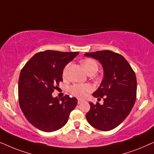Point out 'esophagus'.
<instances>
[{"instance_id":"obj_1","label":"esophagus","mask_w":154,"mask_h":154,"mask_svg":"<svg viewBox=\"0 0 154 154\" xmlns=\"http://www.w3.org/2000/svg\"><path fill=\"white\" fill-rule=\"evenodd\" d=\"M83 102H84V100L82 99H78V100H77L78 104H81L82 103H83Z\"/></svg>"}]
</instances>
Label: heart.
Segmentation results:
<instances>
[{"mask_svg":"<svg viewBox=\"0 0 154 154\" xmlns=\"http://www.w3.org/2000/svg\"><path fill=\"white\" fill-rule=\"evenodd\" d=\"M82 64L88 73L91 72H96L98 68V65L97 62L92 58H86L82 60ZM68 67L69 65H67L63 69V77H66L67 75ZM69 91L73 96L79 97V98H84L91 91V87L88 84H75L70 86Z\"/></svg>","mask_w":154,"mask_h":154,"instance_id":"b5f03b06","label":"heart"}]
</instances>
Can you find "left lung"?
I'll return each mask as SVG.
<instances>
[{"label": "left lung", "instance_id": "1", "mask_svg": "<svg viewBox=\"0 0 154 154\" xmlns=\"http://www.w3.org/2000/svg\"><path fill=\"white\" fill-rule=\"evenodd\" d=\"M84 55L98 60L104 70L100 86L93 94L96 98H103V105L90 103L91 109L86 114V119L95 128L111 131L128 116L135 103V73L122 55L112 51H98Z\"/></svg>", "mask_w": 154, "mask_h": 154}]
</instances>
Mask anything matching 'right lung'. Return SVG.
I'll return each mask as SVG.
<instances>
[{"mask_svg": "<svg viewBox=\"0 0 154 154\" xmlns=\"http://www.w3.org/2000/svg\"><path fill=\"white\" fill-rule=\"evenodd\" d=\"M79 52L46 50L35 54L21 69L18 96L21 111L32 125L44 132L63 127L77 104L68 95L58 99L51 94L63 81L64 67Z\"/></svg>", "mask_w": 154, "mask_h": 154, "instance_id": "right-lung-1", "label": "right lung"}]
</instances>
